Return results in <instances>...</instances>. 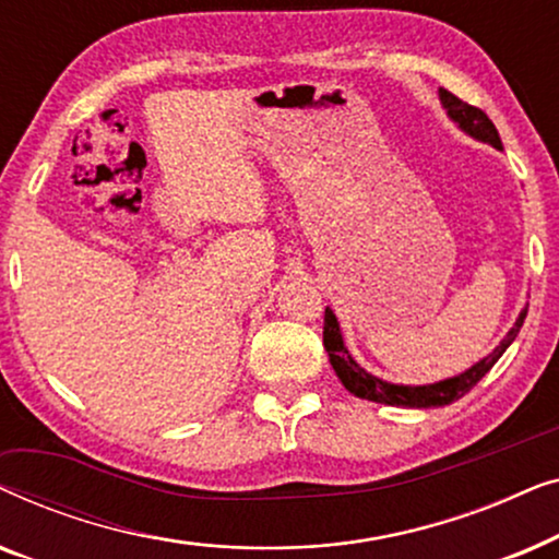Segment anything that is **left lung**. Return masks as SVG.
Segmentation results:
<instances>
[{"label": "left lung", "instance_id": "1", "mask_svg": "<svg viewBox=\"0 0 559 559\" xmlns=\"http://www.w3.org/2000/svg\"><path fill=\"white\" fill-rule=\"evenodd\" d=\"M440 102H442V106H445L448 117L453 119L465 134H471L473 140H480V142L491 144V147H496V150H501V136H499V132H496L493 121L488 119L484 111L476 109V106L461 102V98L453 96L445 88H440ZM524 318H526V308L519 312L516 323L507 333V338H503L486 358H480L478 364H473L471 369L457 373V377L435 381V384H423V386L392 384V381L373 377V373L366 371L361 364H356L354 356L348 354V348L343 346L338 318L333 316L331 308H325L323 346L328 350V358H331L335 377L341 379V384L346 386L350 394L361 396V400H369V402L392 404V407H409V409L445 407V404L461 400L463 394H468L471 389L493 369V364L503 356V350L514 343V338L519 335V328L524 325Z\"/></svg>", "mask_w": 559, "mask_h": 559}]
</instances>
